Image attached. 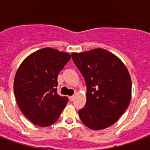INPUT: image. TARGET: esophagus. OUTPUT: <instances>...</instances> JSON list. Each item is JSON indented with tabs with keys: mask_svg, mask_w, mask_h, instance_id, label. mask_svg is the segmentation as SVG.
<instances>
[{
	"mask_svg": "<svg viewBox=\"0 0 150 150\" xmlns=\"http://www.w3.org/2000/svg\"><path fill=\"white\" fill-rule=\"evenodd\" d=\"M69 100L70 101H73L75 100V96H69Z\"/></svg>",
	"mask_w": 150,
	"mask_h": 150,
	"instance_id": "1",
	"label": "esophagus"
}]
</instances>
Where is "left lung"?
<instances>
[{
    "mask_svg": "<svg viewBox=\"0 0 150 150\" xmlns=\"http://www.w3.org/2000/svg\"><path fill=\"white\" fill-rule=\"evenodd\" d=\"M72 60L84 78L87 102L79 111L89 129L109 127L125 112L131 99V78L120 60L106 50L73 53Z\"/></svg>",
    "mask_w": 150,
    "mask_h": 150,
    "instance_id": "obj_1",
    "label": "left lung"
}]
</instances>
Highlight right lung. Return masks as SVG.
I'll return each mask as SVG.
<instances>
[{"label":"right lung","mask_w":150,"mask_h":150,"mask_svg":"<svg viewBox=\"0 0 150 150\" xmlns=\"http://www.w3.org/2000/svg\"><path fill=\"white\" fill-rule=\"evenodd\" d=\"M70 59L67 53L43 48L19 67L13 83L15 97L21 112L34 125H51L65 108L68 98L58 94L57 79Z\"/></svg>","instance_id":"right-lung-1"}]
</instances>
